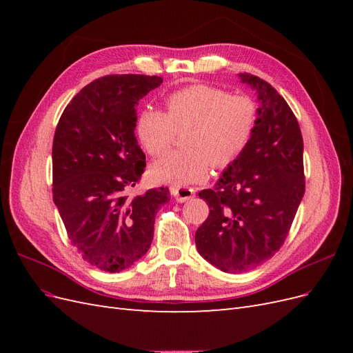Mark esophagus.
<instances>
[{"mask_svg": "<svg viewBox=\"0 0 353 353\" xmlns=\"http://www.w3.org/2000/svg\"><path fill=\"white\" fill-rule=\"evenodd\" d=\"M170 193L175 197L176 201L184 203L188 201L190 199L194 197V190L193 188H187V187H179V188H172Z\"/></svg>", "mask_w": 353, "mask_h": 353, "instance_id": "34e87169", "label": "esophagus"}]
</instances>
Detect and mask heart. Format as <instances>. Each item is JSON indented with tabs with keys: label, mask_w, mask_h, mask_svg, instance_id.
Segmentation results:
<instances>
[{
	"label": "heart",
	"mask_w": 353,
	"mask_h": 353,
	"mask_svg": "<svg viewBox=\"0 0 353 353\" xmlns=\"http://www.w3.org/2000/svg\"><path fill=\"white\" fill-rule=\"evenodd\" d=\"M168 113L144 109L137 117L135 132L145 152L160 156L172 145L178 132H187L188 152L157 159L148 175L154 183L187 187L209 175L210 163L225 168L248 147L258 123V105L248 95L196 83L166 99Z\"/></svg>",
	"instance_id": "obj_1"
}]
</instances>
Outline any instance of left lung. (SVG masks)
<instances>
[{"instance_id":"1","label":"left lung","mask_w":353,"mask_h":353,"mask_svg":"<svg viewBox=\"0 0 353 353\" xmlns=\"http://www.w3.org/2000/svg\"><path fill=\"white\" fill-rule=\"evenodd\" d=\"M258 95L248 147L199 196L209 216L196 231L199 253L223 272H245L280 250L305 194L303 138L287 101L268 82L239 74Z\"/></svg>"}]
</instances>
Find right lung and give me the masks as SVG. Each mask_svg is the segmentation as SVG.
<instances>
[{
	"label": "right lung",
	"instance_id": "right-lung-1",
	"mask_svg": "<svg viewBox=\"0 0 353 353\" xmlns=\"http://www.w3.org/2000/svg\"><path fill=\"white\" fill-rule=\"evenodd\" d=\"M163 82L147 74H109L66 105L52 141V200L77 252L95 268L121 272L150 249L168 188L130 199L145 168L135 137L144 95Z\"/></svg>",
	"mask_w": 353,
	"mask_h": 353
}]
</instances>
